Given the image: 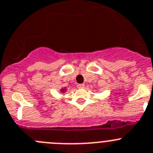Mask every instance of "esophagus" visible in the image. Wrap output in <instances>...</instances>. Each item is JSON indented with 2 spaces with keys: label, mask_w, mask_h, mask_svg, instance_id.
Wrapping results in <instances>:
<instances>
[{
  "label": "esophagus",
  "mask_w": 153,
  "mask_h": 153,
  "mask_svg": "<svg viewBox=\"0 0 153 153\" xmlns=\"http://www.w3.org/2000/svg\"><path fill=\"white\" fill-rule=\"evenodd\" d=\"M77 87H78V89H83L84 87V84H78V85H77Z\"/></svg>",
  "instance_id": "34e87169"
}]
</instances>
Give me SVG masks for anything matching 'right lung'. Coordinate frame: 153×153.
I'll return each mask as SVG.
<instances>
[{
	"label": "right lung",
	"mask_w": 153,
	"mask_h": 153,
	"mask_svg": "<svg viewBox=\"0 0 153 153\" xmlns=\"http://www.w3.org/2000/svg\"><path fill=\"white\" fill-rule=\"evenodd\" d=\"M65 91H66V89L65 88V87L64 88H62L61 90H60V92H61V93H64Z\"/></svg>",
	"instance_id": "1"
}]
</instances>
